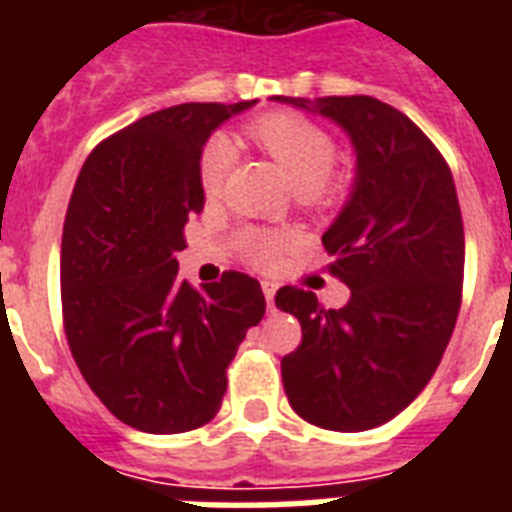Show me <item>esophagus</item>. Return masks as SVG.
Instances as JSON below:
<instances>
[{"label":"esophagus","mask_w":512,"mask_h":512,"mask_svg":"<svg viewBox=\"0 0 512 512\" xmlns=\"http://www.w3.org/2000/svg\"><path fill=\"white\" fill-rule=\"evenodd\" d=\"M263 295H265V303H268V308H273V297H276V284H273V281H268V279L263 281Z\"/></svg>","instance_id":"esophagus-1"}]
</instances>
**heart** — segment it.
Listing matches in <instances>:
<instances>
[{
  "label": "heart",
  "mask_w": 512,
  "mask_h": 512,
  "mask_svg": "<svg viewBox=\"0 0 512 512\" xmlns=\"http://www.w3.org/2000/svg\"><path fill=\"white\" fill-rule=\"evenodd\" d=\"M252 138L276 159L287 183L295 188L303 199L321 201L329 193H335L337 183L329 177L335 164L337 146L332 135L311 119L297 114H268L249 124ZM236 164V146L225 135L209 138L201 151L199 180L207 196H217L223 191L225 177ZM287 244L284 236L271 231L249 228L239 236L241 252L255 265H268L279 249Z\"/></svg>",
  "instance_id": "obj_1"
}]
</instances>
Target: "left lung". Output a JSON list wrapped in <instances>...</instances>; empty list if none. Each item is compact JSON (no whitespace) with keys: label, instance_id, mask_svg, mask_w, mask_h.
Returning a JSON list of instances; mask_svg holds the SVG:
<instances>
[{"label":"left lung","instance_id":"obj_1","mask_svg":"<svg viewBox=\"0 0 512 512\" xmlns=\"http://www.w3.org/2000/svg\"><path fill=\"white\" fill-rule=\"evenodd\" d=\"M273 100L335 122L356 151L348 201L321 236L348 305L321 308L297 287L276 295L303 327L281 358L289 406L319 428H377L420 396L457 324L465 231L454 177L420 127L382 100Z\"/></svg>","mask_w":512,"mask_h":512}]
</instances>
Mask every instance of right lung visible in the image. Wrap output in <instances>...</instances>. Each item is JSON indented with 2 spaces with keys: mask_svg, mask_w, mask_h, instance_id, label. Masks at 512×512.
<instances>
[{
  "mask_svg": "<svg viewBox=\"0 0 512 512\" xmlns=\"http://www.w3.org/2000/svg\"><path fill=\"white\" fill-rule=\"evenodd\" d=\"M255 103L143 116L103 140L76 177L60 244L68 345L108 412L143 433L212 420L225 369L263 319V289L247 273H223L204 292L177 276L185 223L204 209L201 148Z\"/></svg>",
  "mask_w": 512,
  "mask_h": 512,
  "instance_id": "obj_1",
  "label": "right lung"
}]
</instances>
